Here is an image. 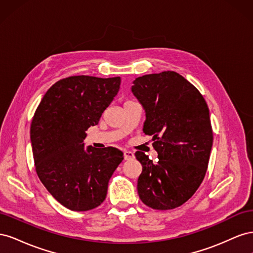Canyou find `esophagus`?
<instances>
[{
  "label": "esophagus",
  "instance_id": "34e87169",
  "mask_svg": "<svg viewBox=\"0 0 253 253\" xmlns=\"http://www.w3.org/2000/svg\"><path fill=\"white\" fill-rule=\"evenodd\" d=\"M124 155H125V159H126V160L134 158V153L131 152V151H125V152H124Z\"/></svg>",
  "mask_w": 253,
  "mask_h": 253
}]
</instances>
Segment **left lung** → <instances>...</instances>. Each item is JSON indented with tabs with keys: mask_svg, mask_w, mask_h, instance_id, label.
I'll list each match as a JSON object with an SVG mask.
<instances>
[{
	"mask_svg": "<svg viewBox=\"0 0 253 253\" xmlns=\"http://www.w3.org/2000/svg\"><path fill=\"white\" fill-rule=\"evenodd\" d=\"M132 91L145 111L143 133L158 153L154 164L143 152L137 190L141 202L155 210L185 204L196 192L208 168L213 132L209 109L198 89L175 72L144 75Z\"/></svg>",
	"mask_w": 253,
	"mask_h": 253,
	"instance_id": "left-lung-1",
	"label": "left lung"
}]
</instances>
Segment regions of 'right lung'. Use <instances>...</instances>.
Segmentation results:
<instances>
[{
  "mask_svg": "<svg viewBox=\"0 0 253 253\" xmlns=\"http://www.w3.org/2000/svg\"><path fill=\"white\" fill-rule=\"evenodd\" d=\"M120 77L72 76L46 91L30 126L36 171L65 208L87 211L106 197L109 180L124 160L120 150L84 149L86 129L98 125L120 87Z\"/></svg>",
  "mask_w": 253,
  "mask_h": 253,
  "instance_id": "obj_1",
  "label": "right lung"
}]
</instances>
